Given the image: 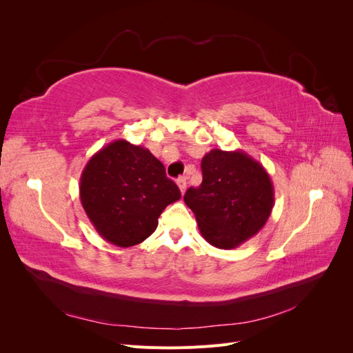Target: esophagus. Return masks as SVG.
Here are the masks:
<instances>
[{
	"instance_id": "1",
	"label": "esophagus",
	"mask_w": 353,
	"mask_h": 353,
	"mask_svg": "<svg viewBox=\"0 0 353 353\" xmlns=\"http://www.w3.org/2000/svg\"><path fill=\"white\" fill-rule=\"evenodd\" d=\"M176 184H178V187H179V190H181V193H185V188H187V176H181V178H178L176 179Z\"/></svg>"
}]
</instances>
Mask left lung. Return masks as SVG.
Here are the masks:
<instances>
[{"label": "left lung", "mask_w": 353, "mask_h": 353, "mask_svg": "<svg viewBox=\"0 0 353 353\" xmlns=\"http://www.w3.org/2000/svg\"><path fill=\"white\" fill-rule=\"evenodd\" d=\"M203 181L184 196L203 239L230 250L258 234L274 208V185L265 168L243 150L213 148L201 159Z\"/></svg>", "instance_id": "8db88e82"}]
</instances>
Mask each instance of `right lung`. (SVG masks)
<instances>
[{
	"label": "right lung",
	"instance_id": "right-lung-1",
	"mask_svg": "<svg viewBox=\"0 0 353 353\" xmlns=\"http://www.w3.org/2000/svg\"><path fill=\"white\" fill-rule=\"evenodd\" d=\"M79 197L105 241L131 248L152 236L160 213L181 199V191L150 150L116 140L85 165Z\"/></svg>",
	"mask_w": 353,
	"mask_h": 353
}]
</instances>
